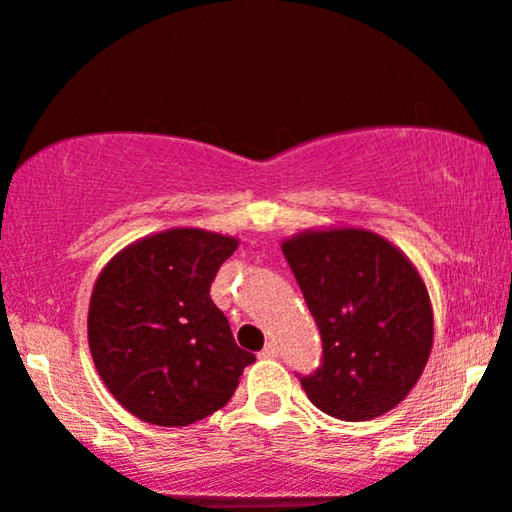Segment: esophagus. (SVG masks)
<instances>
[{
	"mask_svg": "<svg viewBox=\"0 0 512 512\" xmlns=\"http://www.w3.org/2000/svg\"><path fill=\"white\" fill-rule=\"evenodd\" d=\"M260 357H264V360H274V357H279V346H276V343H267V346L262 348Z\"/></svg>",
	"mask_w": 512,
	"mask_h": 512,
	"instance_id": "1",
	"label": "esophagus"
}]
</instances>
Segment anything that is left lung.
I'll use <instances>...</instances> for the list:
<instances>
[{
    "label": "left lung",
    "mask_w": 512,
    "mask_h": 512,
    "mask_svg": "<svg viewBox=\"0 0 512 512\" xmlns=\"http://www.w3.org/2000/svg\"><path fill=\"white\" fill-rule=\"evenodd\" d=\"M281 250L322 334V365L300 377L312 405L346 422L396 408L434 343L415 264L386 238L348 226L303 231Z\"/></svg>",
    "instance_id": "8db88e82"
}]
</instances>
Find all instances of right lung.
<instances>
[{
  "label": "right lung",
  "instance_id": "add662e5",
  "mask_svg": "<svg viewBox=\"0 0 512 512\" xmlns=\"http://www.w3.org/2000/svg\"><path fill=\"white\" fill-rule=\"evenodd\" d=\"M238 240L169 229L135 240L92 288L88 343L109 393L138 420L186 427L229 403L255 355L209 298Z\"/></svg>",
  "mask_w": 512,
  "mask_h": 512
}]
</instances>
